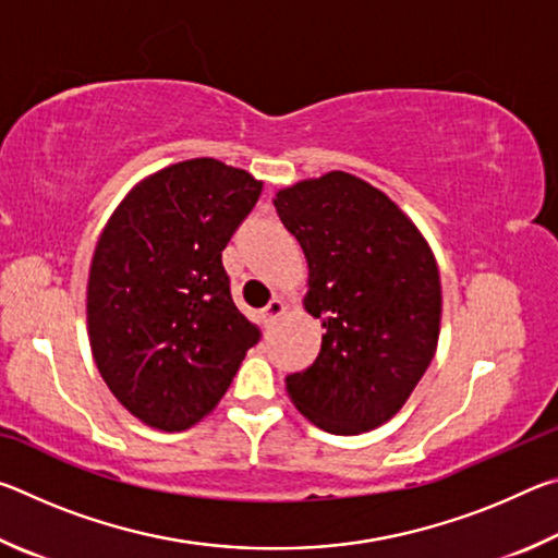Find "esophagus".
Wrapping results in <instances>:
<instances>
[{"label": "esophagus", "mask_w": 558, "mask_h": 558, "mask_svg": "<svg viewBox=\"0 0 558 558\" xmlns=\"http://www.w3.org/2000/svg\"><path fill=\"white\" fill-rule=\"evenodd\" d=\"M286 313H288L286 300H282L280 295H276V298L268 302L266 310H263V317H266V323H276V319H280Z\"/></svg>", "instance_id": "obj_1"}]
</instances>
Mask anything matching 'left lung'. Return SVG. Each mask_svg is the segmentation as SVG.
<instances>
[{"label":"left lung","mask_w":558,"mask_h":558,"mask_svg":"<svg viewBox=\"0 0 558 558\" xmlns=\"http://www.w3.org/2000/svg\"><path fill=\"white\" fill-rule=\"evenodd\" d=\"M272 204L307 258L302 305L325 327L315 364L286 379L290 401L335 436L379 428L438 349L433 248L389 194L339 169L282 186Z\"/></svg>","instance_id":"left-lung-1"}]
</instances>
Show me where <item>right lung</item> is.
<instances>
[{"label":"right lung","instance_id":"add662e5","mask_svg":"<svg viewBox=\"0 0 558 558\" xmlns=\"http://www.w3.org/2000/svg\"><path fill=\"white\" fill-rule=\"evenodd\" d=\"M263 182L214 157L147 174L96 243L86 323L110 393L157 430H186L229 389L258 329L233 305L221 251Z\"/></svg>","mask_w":558,"mask_h":558}]
</instances>
